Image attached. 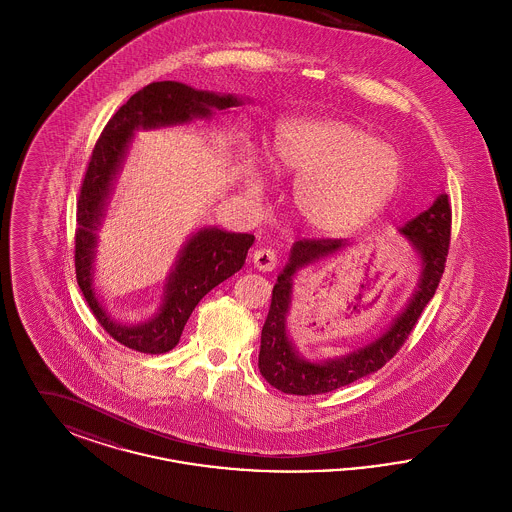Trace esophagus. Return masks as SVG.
Instances as JSON below:
<instances>
[{
	"label": "esophagus",
	"mask_w": 512,
	"mask_h": 512,
	"mask_svg": "<svg viewBox=\"0 0 512 512\" xmlns=\"http://www.w3.org/2000/svg\"><path fill=\"white\" fill-rule=\"evenodd\" d=\"M253 265L257 270H261V272H270V270H274L276 265H278V259H276V253L272 251V249H267V247H259V249H255L253 251Z\"/></svg>",
	"instance_id": "34e87169"
}]
</instances>
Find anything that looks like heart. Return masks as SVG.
<instances>
[{
  "mask_svg": "<svg viewBox=\"0 0 512 512\" xmlns=\"http://www.w3.org/2000/svg\"><path fill=\"white\" fill-rule=\"evenodd\" d=\"M270 163L295 176L293 209L318 236H347L374 219L397 194L403 159L395 147L351 122L288 117L272 136ZM253 182L261 171L247 165Z\"/></svg>",
  "mask_w": 512,
  "mask_h": 512,
  "instance_id": "b5f03b06",
  "label": "heart"
}]
</instances>
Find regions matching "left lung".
Wrapping results in <instances>:
<instances>
[{
  "label": "left lung",
  "instance_id": "left-lung-1",
  "mask_svg": "<svg viewBox=\"0 0 512 512\" xmlns=\"http://www.w3.org/2000/svg\"><path fill=\"white\" fill-rule=\"evenodd\" d=\"M399 234L411 244L418 259V280L411 297L380 336L345 355L324 361L303 357L290 336L288 317L292 311L293 280L301 270L328 261L351 245L343 240H299L292 245L290 259L274 284L261 332L259 370L270 386L292 395L328 393L380 370L399 351L424 307L434 297L445 268L451 238V205L447 194H439L432 207L409 220Z\"/></svg>",
  "mask_w": 512,
  "mask_h": 512
}]
</instances>
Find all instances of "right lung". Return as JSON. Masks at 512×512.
Segmentation results:
<instances>
[{
    "mask_svg": "<svg viewBox=\"0 0 512 512\" xmlns=\"http://www.w3.org/2000/svg\"><path fill=\"white\" fill-rule=\"evenodd\" d=\"M242 103L244 99L234 94L195 90L174 80L153 82L136 92L111 117L92 151L76 207V280L99 324L109 336L134 351L159 355L176 347L195 305L220 282L244 267L247 251L255 242L253 234L226 232L217 226L195 230L178 251L171 272L165 278L157 313L138 324H124L111 317L94 284L98 232L134 132L190 124L197 119L207 121L217 111H228Z\"/></svg>",
    "mask_w": 512,
    "mask_h": 512,
    "instance_id": "1",
    "label": "right lung"
}]
</instances>
